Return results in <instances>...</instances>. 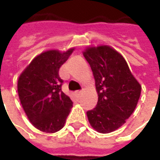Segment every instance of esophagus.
Segmentation results:
<instances>
[{
  "mask_svg": "<svg viewBox=\"0 0 160 160\" xmlns=\"http://www.w3.org/2000/svg\"><path fill=\"white\" fill-rule=\"evenodd\" d=\"M75 94H76L77 97H80V95L82 94V92H81V91H77L76 92H75Z\"/></svg>",
  "mask_w": 160,
  "mask_h": 160,
  "instance_id": "obj_1",
  "label": "esophagus"
}]
</instances>
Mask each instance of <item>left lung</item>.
Returning a JSON list of instances; mask_svg holds the SVG:
<instances>
[{
    "label": "left lung",
    "mask_w": 160,
    "mask_h": 160,
    "mask_svg": "<svg viewBox=\"0 0 160 160\" xmlns=\"http://www.w3.org/2000/svg\"><path fill=\"white\" fill-rule=\"evenodd\" d=\"M93 73L98 100L87 112L92 127L103 134L118 129L134 112L141 87L126 61L109 46L91 47L83 53Z\"/></svg>",
    "instance_id": "8db88e82"
}]
</instances>
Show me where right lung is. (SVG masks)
I'll return each mask as SVG.
<instances>
[{"label":"right lung","instance_id":"add662e5","mask_svg":"<svg viewBox=\"0 0 160 160\" xmlns=\"http://www.w3.org/2000/svg\"><path fill=\"white\" fill-rule=\"evenodd\" d=\"M73 49L49 50L38 56L18 80L20 103L30 122L39 130L55 133L62 128L73 102L62 91L59 69Z\"/></svg>","mask_w":160,"mask_h":160}]
</instances>
